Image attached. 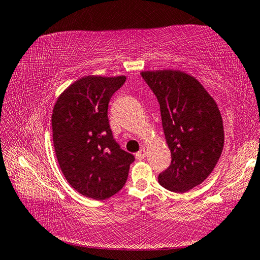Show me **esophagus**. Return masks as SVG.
I'll use <instances>...</instances> for the list:
<instances>
[{"instance_id":"esophagus-1","label":"esophagus","mask_w":260,"mask_h":260,"mask_svg":"<svg viewBox=\"0 0 260 260\" xmlns=\"http://www.w3.org/2000/svg\"><path fill=\"white\" fill-rule=\"evenodd\" d=\"M135 157H136V159H139V160L144 159L146 157V150L145 149H141L139 152H136Z\"/></svg>"}]
</instances>
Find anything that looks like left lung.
Here are the masks:
<instances>
[{
  "label": "left lung",
  "instance_id": "8db88e82",
  "mask_svg": "<svg viewBox=\"0 0 260 260\" xmlns=\"http://www.w3.org/2000/svg\"><path fill=\"white\" fill-rule=\"evenodd\" d=\"M141 76L157 98L162 128L172 153L159 184L183 193L214 171L224 146V128L216 102L194 77L176 70L143 72Z\"/></svg>",
  "mask_w": 260,
  "mask_h": 260
}]
</instances>
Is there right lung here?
<instances>
[{"mask_svg": "<svg viewBox=\"0 0 260 260\" xmlns=\"http://www.w3.org/2000/svg\"><path fill=\"white\" fill-rule=\"evenodd\" d=\"M125 81V76L78 79L59 96L52 114L61 171L75 190L95 200L121 190L135 160L114 139L108 118L110 99Z\"/></svg>", "mask_w": 260, "mask_h": 260, "instance_id": "obj_1", "label": "right lung"}]
</instances>
